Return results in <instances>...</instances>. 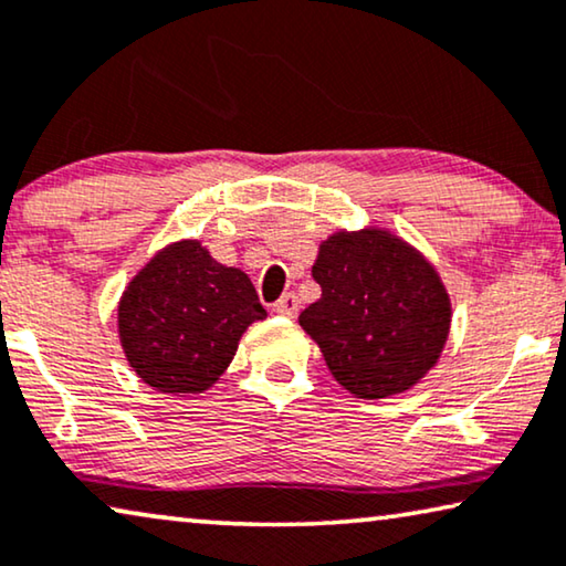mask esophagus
<instances>
[{
    "label": "esophagus",
    "mask_w": 566,
    "mask_h": 566,
    "mask_svg": "<svg viewBox=\"0 0 566 566\" xmlns=\"http://www.w3.org/2000/svg\"><path fill=\"white\" fill-rule=\"evenodd\" d=\"M273 311H275V314H281V316L293 318L298 314V296H296V293H285V296H281V301H275Z\"/></svg>",
    "instance_id": "esophagus-1"
}]
</instances>
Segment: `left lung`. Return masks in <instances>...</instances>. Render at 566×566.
<instances>
[{"label":"left lung","instance_id":"8db88e82","mask_svg":"<svg viewBox=\"0 0 566 566\" xmlns=\"http://www.w3.org/2000/svg\"><path fill=\"white\" fill-rule=\"evenodd\" d=\"M311 273L322 298L298 322L349 392L396 396L437 365L452 308L437 270L403 240L382 229L337 232Z\"/></svg>","mask_w":566,"mask_h":566}]
</instances>
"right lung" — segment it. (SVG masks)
Returning a JSON list of instances; mask_svg holds the SVG:
<instances>
[{
	"label": "right lung",
	"mask_w": 566,
	"mask_h": 566,
	"mask_svg": "<svg viewBox=\"0 0 566 566\" xmlns=\"http://www.w3.org/2000/svg\"><path fill=\"white\" fill-rule=\"evenodd\" d=\"M265 316L242 270L184 240L129 281L117 318L129 365L150 388L203 392L232 363L242 332Z\"/></svg>",
	"instance_id": "obj_1"
}]
</instances>
